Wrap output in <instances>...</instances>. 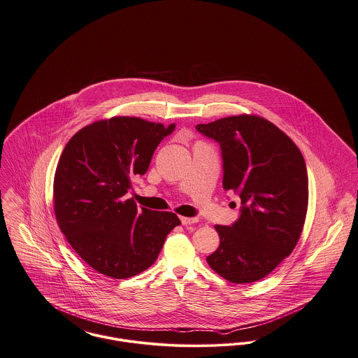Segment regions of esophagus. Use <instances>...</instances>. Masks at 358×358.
<instances>
[{"label": "esophagus", "instance_id": "1", "mask_svg": "<svg viewBox=\"0 0 358 358\" xmlns=\"http://www.w3.org/2000/svg\"><path fill=\"white\" fill-rule=\"evenodd\" d=\"M180 221L183 225H190V224L198 222V218L196 217H180Z\"/></svg>", "mask_w": 358, "mask_h": 358}]
</instances>
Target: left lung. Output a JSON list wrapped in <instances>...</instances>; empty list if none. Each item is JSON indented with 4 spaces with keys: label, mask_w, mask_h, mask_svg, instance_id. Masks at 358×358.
Returning <instances> with one entry per match:
<instances>
[{
    "label": "left lung",
    "mask_w": 358,
    "mask_h": 358,
    "mask_svg": "<svg viewBox=\"0 0 358 358\" xmlns=\"http://www.w3.org/2000/svg\"><path fill=\"white\" fill-rule=\"evenodd\" d=\"M221 146L224 190L236 191L241 215L215 225L220 245L206 258L229 282L248 284L270 274L294 250L308 208L304 157L282 130L258 115H234L196 124Z\"/></svg>",
    "instance_id": "left-lung-1"
}]
</instances>
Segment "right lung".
<instances>
[{"label": "right lung", "mask_w": 358, "mask_h": 358, "mask_svg": "<svg viewBox=\"0 0 358 358\" xmlns=\"http://www.w3.org/2000/svg\"><path fill=\"white\" fill-rule=\"evenodd\" d=\"M175 124L136 117L97 120L66 143L54 176V213L73 250L97 273L123 280L157 259L180 224L172 212L137 208L131 176L143 175Z\"/></svg>", "instance_id": "obj_1"}]
</instances>
